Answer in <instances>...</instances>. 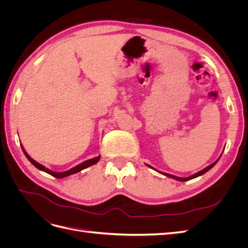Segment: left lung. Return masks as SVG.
I'll use <instances>...</instances> for the list:
<instances>
[{
	"instance_id": "8db88e82",
	"label": "left lung",
	"mask_w": 248,
	"mask_h": 248,
	"mask_svg": "<svg viewBox=\"0 0 248 248\" xmlns=\"http://www.w3.org/2000/svg\"><path fill=\"white\" fill-rule=\"evenodd\" d=\"M220 158V157H219ZM219 158L217 159L215 162H213L212 164H210V166H208L207 168H205L204 170H200V171H198V172H196V174H193V175H191V176H189V177H187V178H181V177H176V176H174V175H170V174H167V172H162V171H159V170H157L158 172H160V174H162V175H164V176H167V177H170V178H172V179H175V180H178V181H182V182H184V181H188V180H191V179H194V178H197V177H199V176H202V175H204L205 172H207L209 170H211L215 164H216V162L219 160ZM147 167H149V168H151V169H153L151 166H149V164H147Z\"/></svg>"
}]
</instances>
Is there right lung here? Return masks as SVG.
Here are the masks:
<instances>
[{
  "mask_svg": "<svg viewBox=\"0 0 248 248\" xmlns=\"http://www.w3.org/2000/svg\"><path fill=\"white\" fill-rule=\"evenodd\" d=\"M20 146H21V145H20ZM21 149H22V151H24V154L26 155L27 158L29 159V161L31 162L34 167H36L37 169L42 170V171L47 172V174L51 175L52 177L59 178V179H60V178H65V177H67V176H70V175H73V174H77V172L80 171L81 170H84V169H87V168H89V167L93 166V164L97 163V162L99 161V159H100V155H99V156H97V157H94V158H92V159H89V160H86V161H84V162H81V163L78 164V166L74 167V168H72V169H70V170H68L58 172V171H54V170H48L47 168L42 166V164H40V163H38L37 161H35V160L32 158V157H30V155L26 152V150L24 149V147L21 146Z\"/></svg>",
  "mask_w": 248,
  "mask_h": 248,
  "instance_id": "right-lung-1",
  "label": "right lung"
}]
</instances>
